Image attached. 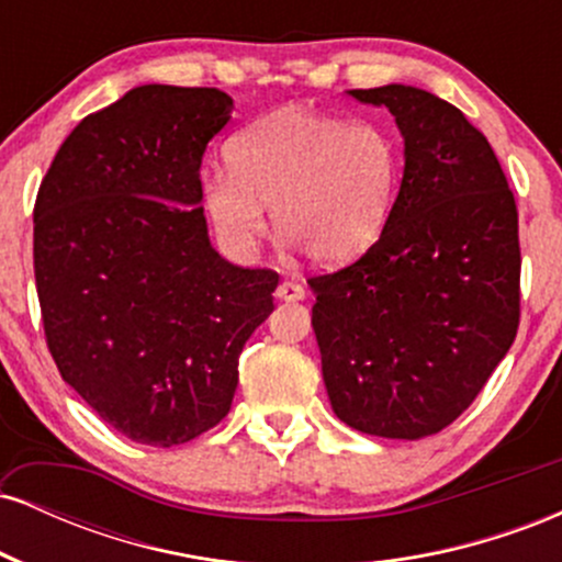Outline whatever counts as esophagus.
I'll use <instances>...</instances> for the list:
<instances>
[{"label": "esophagus", "mask_w": 562, "mask_h": 562, "mask_svg": "<svg viewBox=\"0 0 562 562\" xmlns=\"http://www.w3.org/2000/svg\"><path fill=\"white\" fill-rule=\"evenodd\" d=\"M277 299L280 301H303L306 299V290L299 282H280V288H277Z\"/></svg>", "instance_id": "esophagus-1"}]
</instances>
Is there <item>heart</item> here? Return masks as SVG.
<instances>
[{
	"mask_svg": "<svg viewBox=\"0 0 562 562\" xmlns=\"http://www.w3.org/2000/svg\"><path fill=\"white\" fill-rule=\"evenodd\" d=\"M227 164L203 177V209L237 259L254 256L267 235L263 209L308 259H357L383 235L404 179L389 128L299 105L250 121L232 137Z\"/></svg>",
	"mask_w": 562,
	"mask_h": 562,
	"instance_id": "obj_1",
	"label": "heart"
}]
</instances>
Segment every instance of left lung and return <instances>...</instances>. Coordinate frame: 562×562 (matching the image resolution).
Wrapping results in <instances>:
<instances>
[{
    "mask_svg": "<svg viewBox=\"0 0 562 562\" xmlns=\"http://www.w3.org/2000/svg\"><path fill=\"white\" fill-rule=\"evenodd\" d=\"M348 94L396 119L404 179L362 259L308 280L322 378L353 430L415 441L454 423L513 346L518 209L460 108L404 83Z\"/></svg>",
    "mask_w": 562,
    "mask_h": 562,
    "instance_id": "obj_1",
    "label": "left lung"
}]
</instances>
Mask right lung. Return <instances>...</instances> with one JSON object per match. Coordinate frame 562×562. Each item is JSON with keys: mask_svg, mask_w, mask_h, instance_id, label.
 <instances>
[{"mask_svg": "<svg viewBox=\"0 0 562 562\" xmlns=\"http://www.w3.org/2000/svg\"><path fill=\"white\" fill-rule=\"evenodd\" d=\"M214 87L145 83L81 121L34 205L44 338L66 383L147 447L227 417L280 274L211 248L200 164L229 121Z\"/></svg>", "mask_w": 562, "mask_h": 562, "instance_id": "right-lung-1", "label": "right lung"}]
</instances>
